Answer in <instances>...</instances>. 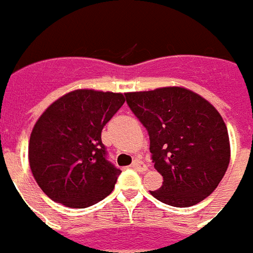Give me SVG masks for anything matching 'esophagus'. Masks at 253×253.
I'll list each match as a JSON object with an SVG mask.
<instances>
[{
	"label": "esophagus",
	"mask_w": 253,
	"mask_h": 253,
	"mask_svg": "<svg viewBox=\"0 0 253 253\" xmlns=\"http://www.w3.org/2000/svg\"><path fill=\"white\" fill-rule=\"evenodd\" d=\"M132 167L134 169H137V171H139V172H145L147 169V166L145 165L142 161H138V159H136V161L133 162Z\"/></svg>",
	"instance_id": "esophagus-1"
}]
</instances>
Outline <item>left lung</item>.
Wrapping results in <instances>:
<instances>
[{
  "label": "left lung",
  "mask_w": 253,
  "mask_h": 253,
  "mask_svg": "<svg viewBox=\"0 0 253 253\" xmlns=\"http://www.w3.org/2000/svg\"><path fill=\"white\" fill-rule=\"evenodd\" d=\"M125 96L149 132L154 167L163 176L162 187L151 195L176 208L211 195L230 163L229 132L215 107L181 86Z\"/></svg>",
  "instance_id": "8db88e82"
}]
</instances>
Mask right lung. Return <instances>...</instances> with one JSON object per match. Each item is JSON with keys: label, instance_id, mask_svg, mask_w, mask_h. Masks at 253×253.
<instances>
[{"label": "right lung", "instance_id": "right-lung-1", "mask_svg": "<svg viewBox=\"0 0 253 253\" xmlns=\"http://www.w3.org/2000/svg\"><path fill=\"white\" fill-rule=\"evenodd\" d=\"M124 102L121 92L78 88L54 100L38 119L28 162L50 200L84 209L114 191L121 171L106 159L102 129Z\"/></svg>", "mask_w": 253, "mask_h": 253}]
</instances>
